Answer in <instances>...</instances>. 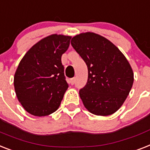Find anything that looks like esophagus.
I'll use <instances>...</instances> for the list:
<instances>
[{
    "instance_id": "esophagus-1",
    "label": "esophagus",
    "mask_w": 150,
    "mask_h": 150,
    "mask_svg": "<svg viewBox=\"0 0 150 150\" xmlns=\"http://www.w3.org/2000/svg\"><path fill=\"white\" fill-rule=\"evenodd\" d=\"M75 78H73V79H70V83H71V85H74V83H75Z\"/></svg>"
}]
</instances>
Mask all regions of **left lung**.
<instances>
[{
    "label": "left lung",
    "instance_id": "8db88e82",
    "mask_svg": "<svg viewBox=\"0 0 150 150\" xmlns=\"http://www.w3.org/2000/svg\"><path fill=\"white\" fill-rule=\"evenodd\" d=\"M71 44L88 67L87 84L79 91L84 106L96 115L115 113L134 81L129 62L112 42L96 33L75 35Z\"/></svg>",
    "mask_w": 150,
    "mask_h": 150
}]
</instances>
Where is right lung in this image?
Here are the masks:
<instances>
[{
    "mask_svg": "<svg viewBox=\"0 0 150 150\" xmlns=\"http://www.w3.org/2000/svg\"><path fill=\"white\" fill-rule=\"evenodd\" d=\"M71 38L69 35H48L34 45L18 64L14 77L16 96L32 115L46 116L60 106L69 88L61 59Z\"/></svg>",
    "mask_w": 150,
    "mask_h": 150,
    "instance_id": "obj_1",
    "label": "right lung"
}]
</instances>
